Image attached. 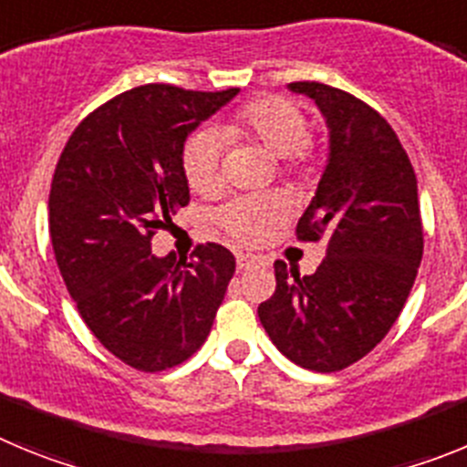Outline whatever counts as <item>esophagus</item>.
<instances>
[{"label":"esophagus","instance_id":"1","mask_svg":"<svg viewBox=\"0 0 467 467\" xmlns=\"http://www.w3.org/2000/svg\"><path fill=\"white\" fill-rule=\"evenodd\" d=\"M254 262H257V259H254L253 254H238V257H236V266H238V271L250 269V266H253Z\"/></svg>","mask_w":467,"mask_h":467}]
</instances>
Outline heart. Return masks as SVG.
I'll return each instance as SVG.
<instances>
[{"label":"heart","mask_w":467,"mask_h":467,"mask_svg":"<svg viewBox=\"0 0 467 467\" xmlns=\"http://www.w3.org/2000/svg\"><path fill=\"white\" fill-rule=\"evenodd\" d=\"M257 142L280 159L285 172L304 175L320 161L316 140L308 135L306 114L292 100L266 95L245 102L217 126V130L193 133L182 147V175L198 196L220 192L222 144ZM285 220V205L274 196L236 198L217 214L226 236L245 245H257Z\"/></svg>","instance_id":"1"}]
</instances>
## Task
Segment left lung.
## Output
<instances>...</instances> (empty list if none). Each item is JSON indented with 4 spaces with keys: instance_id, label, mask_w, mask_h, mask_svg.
Masks as SVG:
<instances>
[{
    "instance_id": "obj_1",
    "label": "left lung",
    "mask_w": 467,
    "mask_h": 467,
    "mask_svg": "<svg viewBox=\"0 0 467 467\" xmlns=\"http://www.w3.org/2000/svg\"><path fill=\"white\" fill-rule=\"evenodd\" d=\"M327 119L329 161L299 241L325 243L313 275L275 262V292L257 316L275 348L313 372H339L388 334L423 257V222L411 161L390 123L356 95L295 81Z\"/></svg>"
}]
</instances>
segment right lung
Masks as SVG:
<instances>
[{
  "label": "right lung",
  "mask_w": 467,
  "mask_h": 467,
  "mask_svg": "<svg viewBox=\"0 0 467 467\" xmlns=\"http://www.w3.org/2000/svg\"><path fill=\"white\" fill-rule=\"evenodd\" d=\"M238 88L144 84L72 130L48 193L57 269L111 356L138 372L182 365L208 339L236 259L201 243L192 259L151 254V238L189 203L182 147Z\"/></svg>",
  "instance_id": "add662e5"
}]
</instances>
